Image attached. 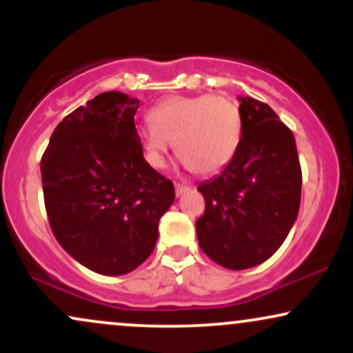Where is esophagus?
Wrapping results in <instances>:
<instances>
[{
	"label": "esophagus",
	"instance_id": "34e87169",
	"mask_svg": "<svg viewBox=\"0 0 353 353\" xmlns=\"http://www.w3.org/2000/svg\"><path fill=\"white\" fill-rule=\"evenodd\" d=\"M174 189H176V196H182L185 190H189L188 185H184V184H174Z\"/></svg>",
	"mask_w": 353,
	"mask_h": 353
}]
</instances>
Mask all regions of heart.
Segmentation results:
<instances>
[{"label": "heart", "mask_w": 353, "mask_h": 353, "mask_svg": "<svg viewBox=\"0 0 353 353\" xmlns=\"http://www.w3.org/2000/svg\"><path fill=\"white\" fill-rule=\"evenodd\" d=\"M137 128L149 165L161 169L174 143L182 163L201 176L221 172L236 156L242 137L241 109L222 94L172 96L149 112Z\"/></svg>", "instance_id": "1"}]
</instances>
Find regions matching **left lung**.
<instances>
[{"instance_id": "8db88e82", "label": "left lung", "mask_w": 353, "mask_h": 353, "mask_svg": "<svg viewBox=\"0 0 353 353\" xmlns=\"http://www.w3.org/2000/svg\"><path fill=\"white\" fill-rule=\"evenodd\" d=\"M242 137L230 164L197 188L204 216L197 241L230 270L250 269L277 252L301 208L302 169L295 137L269 104L239 98Z\"/></svg>"}]
</instances>
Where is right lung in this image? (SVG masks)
I'll return each instance as SVG.
<instances>
[{"mask_svg": "<svg viewBox=\"0 0 353 353\" xmlns=\"http://www.w3.org/2000/svg\"><path fill=\"white\" fill-rule=\"evenodd\" d=\"M139 99L101 92L56 125L41 159L56 241L92 272L123 275L152 254L174 185L143 156Z\"/></svg>", "mask_w": 353, "mask_h": 353, "instance_id": "add662e5", "label": "right lung"}]
</instances>
